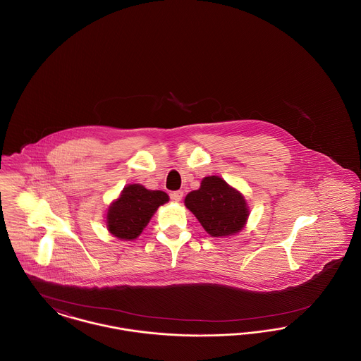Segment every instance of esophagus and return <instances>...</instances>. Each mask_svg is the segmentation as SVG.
Listing matches in <instances>:
<instances>
[{
	"instance_id": "34e87169",
	"label": "esophagus",
	"mask_w": 361,
	"mask_h": 361,
	"mask_svg": "<svg viewBox=\"0 0 361 361\" xmlns=\"http://www.w3.org/2000/svg\"><path fill=\"white\" fill-rule=\"evenodd\" d=\"M183 195H184V193H183L181 190H174V192L171 193V199L178 203V202H181V199H183Z\"/></svg>"
}]
</instances>
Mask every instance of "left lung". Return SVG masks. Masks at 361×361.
<instances>
[{"mask_svg":"<svg viewBox=\"0 0 361 361\" xmlns=\"http://www.w3.org/2000/svg\"><path fill=\"white\" fill-rule=\"evenodd\" d=\"M184 203L214 238L240 233L250 214L243 195L219 176L204 177L200 188L189 192Z\"/></svg>","mask_w":361,"mask_h":361,"instance_id":"obj_1","label":"left lung"}]
</instances>
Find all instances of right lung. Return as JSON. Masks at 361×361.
<instances>
[{
  "label": "right lung",
  "instance_id": "right-lung-1",
  "mask_svg": "<svg viewBox=\"0 0 361 361\" xmlns=\"http://www.w3.org/2000/svg\"><path fill=\"white\" fill-rule=\"evenodd\" d=\"M169 202L168 193L128 184L106 209V228L116 238L133 240L140 235L158 207Z\"/></svg>",
  "mask_w": 361,
  "mask_h": 361
}]
</instances>
